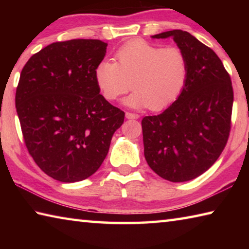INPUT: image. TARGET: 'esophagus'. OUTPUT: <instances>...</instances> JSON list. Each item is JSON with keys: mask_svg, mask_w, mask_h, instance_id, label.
Masks as SVG:
<instances>
[{"mask_svg": "<svg viewBox=\"0 0 249 249\" xmlns=\"http://www.w3.org/2000/svg\"><path fill=\"white\" fill-rule=\"evenodd\" d=\"M126 119L128 120H138L140 119V115L136 114V113H132V112H126Z\"/></svg>", "mask_w": 249, "mask_h": 249, "instance_id": "esophagus-1", "label": "esophagus"}]
</instances>
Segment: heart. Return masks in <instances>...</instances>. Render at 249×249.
<instances>
[{"label": "heart", "instance_id": "b5f03b06", "mask_svg": "<svg viewBox=\"0 0 249 249\" xmlns=\"http://www.w3.org/2000/svg\"><path fill=\"white\" fill-rule=\"evenodd\" d=\"M116 62L102 60L94 69V80L104 99L114 101L130 89L125 100L132 107H167L179 98L189 75L185 53L179 47H162L134 40L115 53Z\"/></svg>", "mask_w": 249, "mask_h": 249}]
</instances>
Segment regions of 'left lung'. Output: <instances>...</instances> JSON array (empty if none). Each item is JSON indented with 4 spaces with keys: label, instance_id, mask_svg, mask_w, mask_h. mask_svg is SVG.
Masks as SVG:
<instances>
[{
    "label": "left lung",
    "instance_id": "8db88e82",
    "mask_svg": "<svg viewBox=\"0 0 249 249\" xmlns=\"http://www.w3.org/2000/svg\"><path fill=\"white\" fill-rule=\"evenodd\" d=\"M185 53L189 75L179 98L162 113L142 121L144 155L149 167L171 182L205 172L220 157L231 130L234 93L217 54L190 33L163 32Z\"/></svg>",
    "mask_w": 249,
    "mask_h": 249
}]
</instances>
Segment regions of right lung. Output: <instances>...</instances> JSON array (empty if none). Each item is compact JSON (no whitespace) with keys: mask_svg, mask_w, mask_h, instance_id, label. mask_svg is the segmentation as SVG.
Returning a JSON list of instances; mask_svg holds the SVG:
<instances>
[{"mask_svg":"<svg viewBox=\"0 0 249 249\" xmlns=\"http://www.w3.org/2000/svg\"><path fill=\"white\" fill-rule=\"evenodd\" d=\"M99 39L48 45L20 72L15 105L29 155L61 182L89 178L102 165L125 113L100 94L94 69L107 53Z\"/></svg>","mask_w":249,"mask_h":249,"instance_id":"obj_1","label":"right lung"}]
</instances>
